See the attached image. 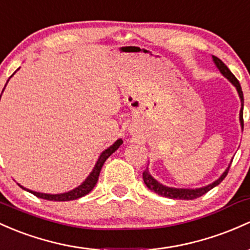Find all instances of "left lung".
I'll return each instance as SVG.
<instances>
[{
	"instance_id": "1",
	"label": "left lung",
	"mask_w": 250,
	"mask_h": 250,
	"mask_svg": "<svg viewBox=\"0 0 250 250\" xmlns=\"http://www.w3.org/2000/svg\"><path fill=\"white\" fill-rule=\"evenodd\" d=\"M212 60H213L217 68L219 69V71L222 72L223 76L227 77V79L229 80V81L231 82L233 85H235L236 89H237V93H238V95H240V99H241L240 123H241V126H242V130H243V103H244V100H243V92H242V88H241L240 82H238V80L233 76V74L229 70V68H228V66L225 65V64L223 63V62L219 60L218 57H216V56H212ZM229 169H230V166L225 169L224 173H223L222 175L216 180V181L212 182V184L208 185V186H205V187H200V188H174V187L165 186V185L160 184L156 179L152 178L151 174H150L149 170H147V168L143 171V180H144V184L146 185L147 188H149L150 190H152V192L157 193L158 195L170 198V199L193 200V199H197V198L201 197V195H204L205 193H208V190L213 188V187H216L217 185L221 184L223 180H224L225 176L228 175V171H229Z\"/></svg>"
}]
</instances>
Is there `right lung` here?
<instances>
[{"instance_id":"right-lung-1","label":"right lung","mask_w":250,"mask_h":250,"mask_svg":"<svg viewBox=\"0 0 250 250\" xmlns=\"http://www.w3.org/2000/svg\"><path fill=\"white\" fill-rule=\"evenodd\" d=\"M14 75V74H13ZM12 77V76H10ZM9 81V80H8ZM7 81V83H8ZM6 83V85H7ZM2 93H3V90H2ZM2 93H1V96H2ZM123 144V141L122 139H118L117 142H114L113 146H111L109 147H107L104 151L101 152L100 157H99L98 162H96L95 167L92 170V173L88 175V178L84 180V181L82 182L81 185H80L79 187H76V188H74L72 190H69V192H65V193H61V194H46V193H39V192H34V190H29L27 188H23L22 186H19L21 187V188L26 189L27 192L32 193V194H34L36 197L38 198H42V199H46V200H52V201H69V200H75V199H79V198L81 197H84L85 194H88V193L92 190L94 187H95L96 182H98V179H99V175H100V171H101V168H103L104 161L107 160L109 156H111L112 154L115 151V150L118 149L120 146Z\"/></svg>"}]
</instances>
